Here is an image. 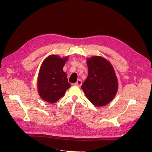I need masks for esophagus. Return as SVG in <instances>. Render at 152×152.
Segmentation results:
<instances>
[{
  "label": "esophagus",
  "instance_id": "esophagus-1",
  "mask_svg": "<svg viewBox=\"0 0 152 152\" xmlns=\"http://www.w3.org/2000/svg\"><path fill=\"white\" fill-rule=\"evenodd\" d=\"M75 85L77 86H79V87H80L82 85V81L81 80V79H78V80L77 81V82L76 83H75Z\"/></svg>",
  "mask_w": 152,
  "mask_h": 152
}]
</instances>
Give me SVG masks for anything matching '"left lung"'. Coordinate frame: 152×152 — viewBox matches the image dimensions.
I'll return each instance as SVG.
<instances>
[{
	"instance_id": "8db88e82",
	"label": "left lung",
	"mask_w": 152,
	"mask_h": 152,
	"mask_svg": "<svg viewBox=\"0 0 152 152\" xmlns=\"http://www.w3.org/2000/svg\"><path fill=\"white\" fill-rule=\"evenodd\" d=\"M88 76L81 89L95 106H105L112 100L118 91V83L113 66L105 58L93 56L87 59Z\"/></svg>"
}]
</instances>
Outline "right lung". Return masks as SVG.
Instances as JSON below:
<instances>
[{
  "mask_svg": "<svg viewBox=\"0 0 152 152\" xmlns=\"http://www.w3.org/2000/svg\"><path fill=\"white\" fill-rule=\"evenodd\" d=\"M68 57L50 55L42 62L37 78L39 94L44 101L54 103L61 98L71 85L63 71Z\"/></svg>",
  "mask_w": 152,
  "mask_h": 152,
  "instance_id": "right-lung-1",
  "label": "right lung"
}]
</instances>
